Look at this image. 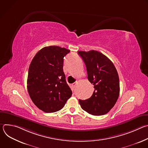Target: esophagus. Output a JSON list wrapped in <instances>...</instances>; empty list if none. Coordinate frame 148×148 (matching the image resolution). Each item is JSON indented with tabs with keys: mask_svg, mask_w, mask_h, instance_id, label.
I'll return each instance as SVG.
<instances>
[{
	"mask_svg": "<svg viewBox=\"0 0 148 148\" xmlns=\"http://www.w3.org/2000/svg\"><path fill=\"white\" fill-rule=\"evenodd\" d=\"M76 84H77V82H74V83L72 84V87H73V88H75V86H76Z\"/></svg>",
	"mask_w": 148,
	"mask_h": 148,
	"instance_id": "34e87169",
	"label": "esophagus"
}]
</instances>
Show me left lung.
<instances>
[{"label": "left lung", "mask_w": 148, "mask_h": 148, "mask_svg": "<svg viewBox=\"0 0 148 148\" xmlns=\"http://www.w3.org/2000/svg\"><path fill=\"white\" fill-rule=\"evenodd\" d=\"M78 54L86 66L89 81L94 86L92 96L86 100L79 99V103L90 114H106L114 107L119 95L116 69L107 56L98 51H79Z\"/></svg>", "instance_id": "obj_1"}]
</instances>
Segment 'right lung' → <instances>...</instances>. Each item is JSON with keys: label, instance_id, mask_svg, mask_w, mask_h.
<instances>
[{"label": "right lung", "instance_id": "1", "mask_svg": "<svg viewBox=\"0 0 148 148\" xmlns=\"http://www.w3.org/2000/svg\"><path fill=\"white\" fill-rule=\"evenodd\" d=\"M70 51L59 46L45 47L37 53L30 63L28 92L36 106L45 112L61 110L71 97L63 71L64 57Z\"/></svg>", "mask_w": 148, "mask_h": 148}]
</instances>
